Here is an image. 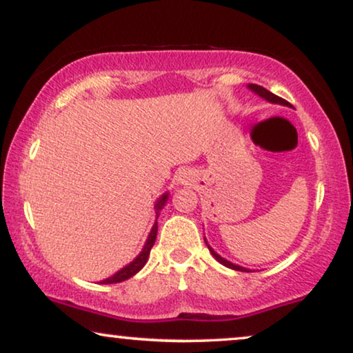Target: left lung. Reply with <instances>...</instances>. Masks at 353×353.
<instances>
[{"label": "left lung", "mask_w": 353, "mask_h": 353, "mask_svg": "<svg viewBox=\"0 0 353 353\" xmlns=\"http://www.w3.org/2000/svg\"><path fill=\"white\" fill-rule=\"evenodd\" d=\"M249 88L252 90V91H255V93H257L259 96H262V98H265L267 101H270V103H278V104H284V105H288V104H289L286 99H283V98H279V96H276V94L270 93L268 90H265L263 86H260V85H254V83H250V85H249ZM209 249H210V248H209ZM210 252H212V255H214V257H215L216 260H219V262H220L221 265H225V267L233 268V270H238V272H245V268H243V267H238V265L231 263V262H228V260H225L223 257H220V255L216 254L215 250H212V249H210Z\"/></svg>", "instance_id": "8db88e82"}]
</instances>
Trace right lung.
<instances>
[{"mask_svg": "<svg viewBox=\"0 0 353 353\" xmlns=\"http://www.w3.org/2000/svg\"><path fill=\"white\" fill-rule=\"evenodd\" d=\"M165 199H167V194H163V196L161 197V201H159L157 204H156L157 210H161V209H162V205L165 204ZM156 236H157V221H156V223H154L152 230H151V233H149V238H148V241H146V244H144V249L141 250V254H139L138 257L134 259L132 263L127 265V267L122 268V270H120V272L115 273L114 276H110V278H108V279H104L103 283H104V284L122 283V281H125V279L132 278L133 274H137V273L139 272V270H141V268L144 267V263L148 262L149 252H151V248L154 245V243H156Z\"/></svg>", "mask_w": 353, "mask_h": 353, "instance_id": "1", "label": "right lung"}]
</instances>
